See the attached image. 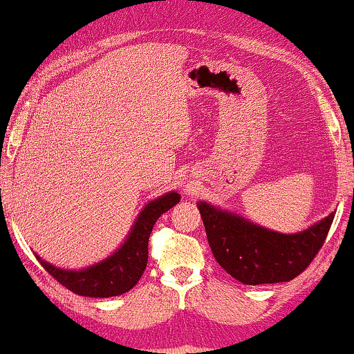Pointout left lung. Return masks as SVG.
<instances>
[{"label":"left lung","instance_id":"left-lung-1","mask_svg":"<svg viewBox=\"0 0 354 354\" xmlns=\"http://www.w3.org/2000/svg\"><path fill=\"white\" fill-rule=\"evenodd\" d=\"M207 243L222 269L245 285L288 282L316 258L330 230V212L298 234H279L206 201L196 203Z\"/></svg>","mask_w":354,"mask_h":354}]
</instances>
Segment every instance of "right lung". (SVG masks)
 <instances>
[{"label": "right lung", "instance_id": "1", "mask_svg": "<svg viewBox=\"0 0 354 354\" xmlns=\"http://www.w3.org/2000/svg\"><path fill=\"white\" fill-rule=\"evenodd\" d=\"M180 201L177 192H169L158 200L149 201L140 212L127 240L118 251L108 258L80 270L56 268L41 259H37L57 282L80 297L109 298L118 297L133 288L142 277L148 263V240L159 216Z\"/></svg>", "mask_w": 354, "mask_h": 354}]
</instances>
